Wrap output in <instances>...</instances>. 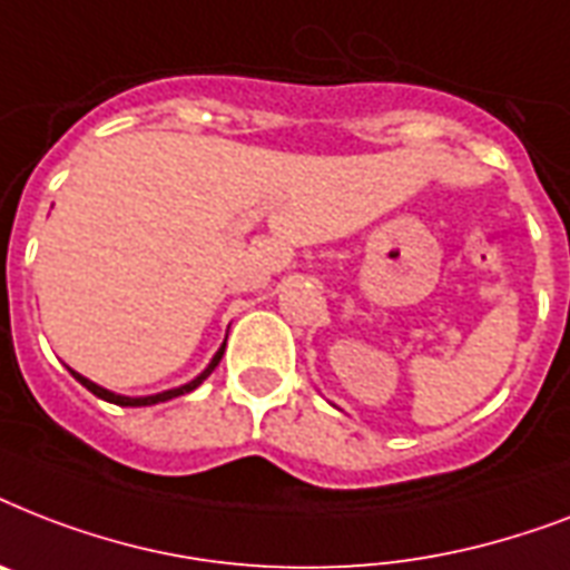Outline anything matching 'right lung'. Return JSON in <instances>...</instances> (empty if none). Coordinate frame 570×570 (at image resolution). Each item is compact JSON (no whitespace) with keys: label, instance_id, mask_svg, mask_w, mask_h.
Returning <instances> with one entry per match:
<instances>
[{"label":"right lung","instance_id":"obj_1","mask_svg":"<svg viewBox=\"0 0 570 570\" xmlns=\"http://www.w3.org/2000/svg\"><path fill=\"white\" fill-rule=\"evenodd\" d=\"M222 355H224V348H218V355L213 357V364L206 366L204 373L197 375L195 381H189V384H183V387H177V390H165V393H156V396H141V399L118 396V393H111V390H102L100 384H94V381L82 379V375H79V373H73V375H76V381H79V384H82V387H88V390H91L94 396H100V399H106V402H115V405H124V407H141V405H156V402H168V399H174V396H183V393H191V390H195L197 384H204V379H206V375L213 373L215 366H218V361H222Z\"/></svg>","mask_w":570,"mask_h":570}]
</instances>
